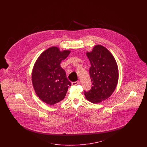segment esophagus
Listing matches in <instances>:
<instances>
[{
	"instance_id": "34e87169",
	"label": "esophagus",
	"mask_w": 147,
	"mask_h": 147,
	"mask_svg": "<svg viewBox=\"0 0 147 147\" xmlns=\"http://www.w3.org/2000/svg\"><path fill=\"white\" fill-rule=\"evenodd\" d=\"M79 83H79L78 81H77V82H72V83H71V85H73V86H75V85H77L79 84Z\"/></svg>"
}]
</instances>
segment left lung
<instances>
[{
    "mask_svg": "<svg viewBox=\"0 0 147 147\" xmlns=\"http://www.w3.org/2000/svg\"><path fill=\"white\" fill-rule=\"evenodd\" d=\"M86 55L91 64L89 73L92 87L90 90L84 91V95L90 102L98 104L115 91L119 80V68L114 57L102 45H95Z\"/></svg>",
    "mask_w": 147,
    "mask_h": 147,
    "instance_id": "obj_1",
    "label": "left lung"
}]
</instances>
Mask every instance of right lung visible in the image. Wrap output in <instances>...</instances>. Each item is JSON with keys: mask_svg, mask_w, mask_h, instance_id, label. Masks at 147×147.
<instances>
[{"mask_svg": "<svg viewBox=\"0 0 147 147\" xmlns=\"http://www.w3.org/2000/svg\"><path fill=\"white\" fill-rule=\"evenodd\" d=\"M70 53L69 50L61 51L57 47H49L40 55L34 65V89L40 99L48 105L61 101L71 85L65 70L60 65Z\"/></svg>", "mask_w": 147, "mask_h": 147, "instance_id": "add662e5", "label": "right lung"}]
</instances>
